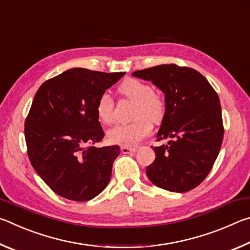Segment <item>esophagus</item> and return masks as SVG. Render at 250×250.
I'll list each match as a JSON object with an SVG mask.
<instances>
[{
	"label": "esophagus",
	"instance_id": "1",
	"mask_svg": "<svg viewBox=\"0 0 250 250\" xmlns=\"http://www.w3.org/2000/svg\"><path fill=\"white\" fill-rule=\"evenodd\" d=\"M137 151V147H131V146H121V152L124 154H128V153H132V152Z\"/></svg>",
	"mask_w": 250,
	"mask_h": 250
}]
</instances>
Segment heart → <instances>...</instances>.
<instances>
[{"mask_svg":"<svg viewBox=\"0 0 250 250\" xmlns=\"http://www.w3.org/2000/svg\"><path fill=\"white\" fill-rule=\"evenodd\" d=\"M119 92L125 98L135 101L134 121L128 125H117L107 131V139L112 145L133 146L151 133L152 122H160L166 115V100L153 91L149 83L139 79H125L120 84ZM115 101L108 92L100 95L96 104L98 119L104 125L113 121Z\"/></svg>","mask_w":250,"mask_h":250,"instance_id":"heart-1","label":"heart"}]
</instances>
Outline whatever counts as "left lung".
Here are the masks:
<instances>
[{"mask_svg": "<svg viewBox=\"0 0 250 250\" xmlns=\"http://www.w3.org/2000/svg\"><path fill=\"white\" fill-rule=\"evenodd\" d=\"M132 76L151 82L166 100L156 140L170 141L153 147L155 160L146 167L147 177L167 191H191L208 175L223 142L216 91L195 69L174 64L137 70Z\"/></svg>", "mask_w": 250, "mask_h": 250, "instance_id": "1", "label": "left lung"}]
</instances>
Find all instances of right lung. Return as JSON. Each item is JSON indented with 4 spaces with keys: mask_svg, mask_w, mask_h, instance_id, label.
<instances>
[{
    "mask_svg": "<svg viewBox=\"0 0 250 250\" xmlns=\"http://www.w3.org/2000/svg\"><path fill=\"white\" fill-rule=\"evenodd\" d=\"M124 75L71 68L46 80L34 97L25 120L27 154L62 197L86 202L107 188L120 147L92 146L104 135L96 104Z\"/></svg>",
    "mask_w": 250,
    "mask_h": 250,
    "instance_id": "add662e5",
    "label": "right lung"
}]
</instances>
